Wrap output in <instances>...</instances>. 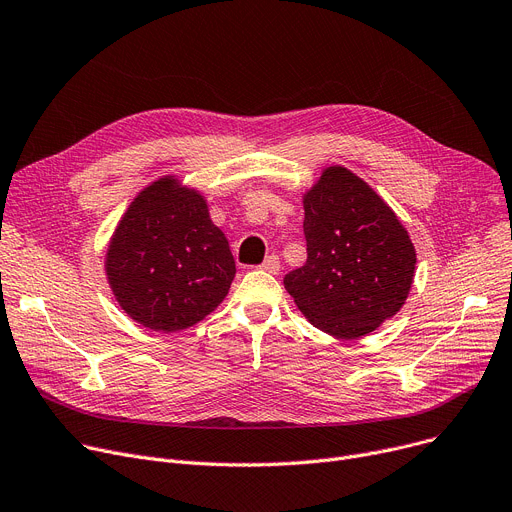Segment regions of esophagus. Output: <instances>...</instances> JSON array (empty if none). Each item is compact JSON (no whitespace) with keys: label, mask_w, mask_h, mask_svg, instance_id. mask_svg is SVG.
<instances>
[{"label":"esophagus","mask_w":512,"mask_h":512,"mask_svg":"<svg viewBox=\"0 0 512 512\" xmlns=\"http://www.w3.org/2000/svg\"><path fill=\"white\" fill-rule=\"evenodd\" d=\"M261 269L269 271V274H280V257L278 255H269L263 263H261Z\"/></svg>","instance_id":"obj_1"}]
</instances>
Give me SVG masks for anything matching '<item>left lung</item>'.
I'll list each match as a JSON object with an SVG mask.
<instances>
[{
  "mask_svg": "<svg viewBox=\"0 0 512 512\" xmlns=\"http://www.w3.org/2000/svg\"><path fill=\"white\" fill-rule=\"evenodd\" d=\"M306 263L284 278L317 329L356 339L391 319L410 294L416 249L395 212L360 177L329 166L304 193Z\"/></svg>",
  "mask_w": 512,
  "mask_h": 512,
  "instance_id": "obj_1",
  "label": "left lung"
}]
</instances>
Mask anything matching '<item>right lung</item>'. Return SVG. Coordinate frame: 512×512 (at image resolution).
Masks as SVG:
<instances>
[{
	"label": "right lung",
	"instance_id": "add662e5",
	"mask_svg": "<svg viewBox=\"0 0 512 512\" xmlns=\"http://www.w3.org/2000/svg\"><path fill=\"white\" fill-rule=\"evenodd\" d=\"M105 269L121 309L164 333L208 317L236 274L206 199L173 177L154 181L131 201L111 238Z\"/></svg>",
	"mask_w": 512,
	"mask_h": 512
}]
</instances>
